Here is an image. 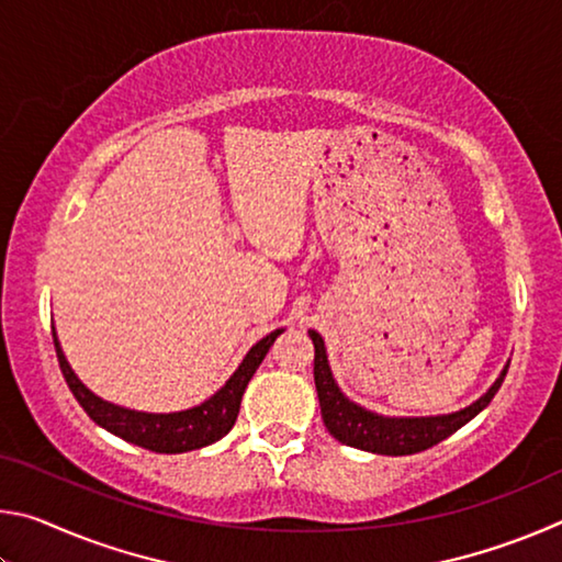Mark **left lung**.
<instances>
[{
  "instance_id": "left-lung-1",
  "label": "left lung",
  "mask_w": 562,
  "mask_h": 562,
  "mask_svg": "<svg viewBox=\"0 0 562 562\" xmlns=\"http://www.w3.org/2000/svg\"><path fill=\"white\" fill-rule=\"evenodd\" d=\"M310 339L315 345V386L327 431L341 443L382 456H412L449 439L451 434L459 431L461 426L469 424L473 416H479L491 404V398L496 396L510 364L508 361L503 367L501 376L491 384L486 394L475 398L471 406L461 408V412L441 416H382L349 402L341 394L335 376H331L325 339L315 329H310Z\"/></svg>"
}]
</instances>
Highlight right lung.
Returning a JSON list of instances; mask_svg holds the SVG:
<instances>
[{
    "label": "right lung",
    "instance_id": "1",
    "mask_svg": "<svg viewBox=\"0 0 562 562\" xmlns=\"http://www.w3.org/2000/svg\"><path fill=\"white\" fill-rule=\"evenodd\" d=\"M284 329H274L268 337H262L258 345L247 351L240 367L235 369L233 376L217 389V392L205 398L203 404L193 408H186V412H170V414H148V412H136V408L116 406L111 402H103L101 396L91 392L89 386L81 384V379L74 374V369L66 361L59 339H56L54 331V347L56 357H59L61 374L69 384L71 394L76 402L83 406L93 422H97L101 429L111 431L119 439L136 443L140 449L156 451V453H186L203 449V446H211L221 441L223 436L233 429L237 412H240V402L245 394V386L250 382L252 374L258 372L262 364L265 355L272 347V341L282 335Z\"/></svg>",
    "mask_w": 562,
    "mask_h": 562
}]
</instances>
